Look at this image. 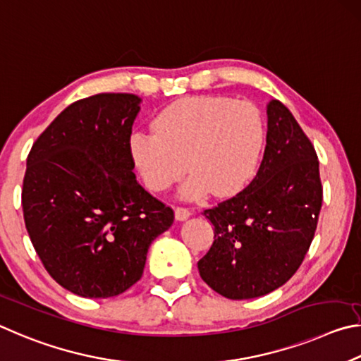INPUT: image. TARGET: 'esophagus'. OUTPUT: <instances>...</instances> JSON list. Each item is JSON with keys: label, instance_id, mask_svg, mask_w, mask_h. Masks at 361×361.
I'll return each mask as SVG.
<instances>
[{"label": "esophagus", "instance_id": "34e87169", "mask_svg": "<svg viewBox=\"0 0 361 361\" xmlns=\"http://www.w3.org/2000/svg\"><path fill=\"white\" fill-rule=\"evenodd\" d=\"M174 216H176V220H187L188 217L192 216V212L187 209V207H182V206H177L174 209Z\"/></svg>", "mask_w": 361, "mask_h": 361}]
</instances>
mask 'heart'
I'll return each instance as SVG.
<instances>
[{
  "label": "heart",
  "mask_w": 361,
  "mask_h": 361,
  "mask_svg": "<svg viewBox=\"0 0 361 361\" xmlns=\"http://www.w3.org/2000/svg\"><path fill=\"white\" fill-rule=\"evenodd\" d=\"M154 130L131 133V161L155 193L169 190L190 169L182 187L185 198H201L209 190L216 197L241 192L255 176L267 144V126L255 104L216 94L174 101L157 114Z\"/></svg>",
  "instance_id": "1"
}]
</instances>
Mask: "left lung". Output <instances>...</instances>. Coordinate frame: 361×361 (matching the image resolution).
I'll use <instances>...</instances> for the list:
<instances>
[{
  "instance_id": "left-lung-1",
  "label": "left lung",
  "mask_w": 361,
  "mask_h": 361,
  "mask_svg": "<svg viewBox=\"0 0 361 361\" xmlns=\"http://www.w3.org/2000/svg\"><path fill=\"white\" fill-rule=\"evenodd\" d=\"M267 112V147L254 180L204 211L214 243L198 262L200 276L228 300L267 295L298 271L324 200L312 142L279 99Z\"/></svg>"
}]
</instances>
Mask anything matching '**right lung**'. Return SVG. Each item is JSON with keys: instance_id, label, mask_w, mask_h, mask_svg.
<instances>
[{"instance_id": "1", "label": "right lung", "mask_w": 361, "mask_h": 361, "mask_svg": "<svg viewBox=\"0 0 361 361\" xmlns=\"http://www.w3.org/2000/svg\"><path fill=\"white\" fill-rule=\"evenodd\" d=\"M139 99L98 93L75 101L36 139L22 207L31 244L63 288L109 298L141 279L154 239L174 211L139 185L128 152Z\"/></svg>"}]
</instances>
